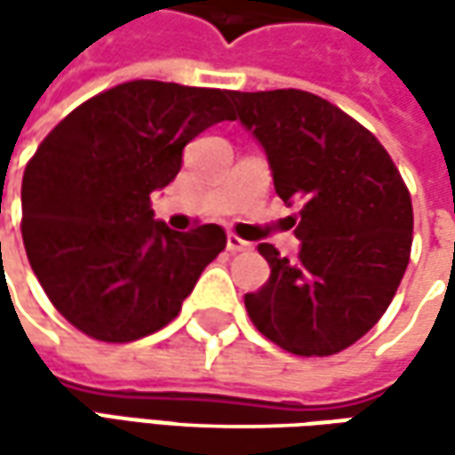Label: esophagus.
Listing matches in <instances>:
<instances>
[{
  "label": "esophagus",
  "mask_w": 455,
  "mask_h": 455,
  "mask_svg": "<svg viewBox=\"0 0 455 455\" xmlns=\"http://www.w3.org/2000/svg\"><path fill=\"white\" fill-rule=\"evenodd\" d=\"M251 248H253V245H251L248 240L233 235V233L228 235V251H230V253H245V251H251Z\"/></svg>",
  "instance_id": "esophagus-1"
}]
</instances>
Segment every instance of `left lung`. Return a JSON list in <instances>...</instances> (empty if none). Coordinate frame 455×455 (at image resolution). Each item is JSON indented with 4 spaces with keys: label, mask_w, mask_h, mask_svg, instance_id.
<instances>
[{
    "label": "left lung",
    "mask_w": 455,
    "mask_h": 455,
    "mask_svg": "<svg viewBox=\"0 0 455 455\" xmlns=\"http://www.w3.org/2000/svg\"><path fill=\"white\" fill-rule=\"evenodd\" d=\"M230 98L266 149L278 197L299 204V258L258 245L271 278L245 293L248 316L291 355H337L379 322L403 281L411 192L375 133L334 103L296 88Z\"/></svg>",
    "instance_id": "left-lung-1"
}]
</instances>
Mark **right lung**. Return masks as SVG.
<instances>
[{"mask_svg":"<svg viewBox=\"0 0 455 455\" xmlns=\"http://www.w3.org/2000/svg\"><path fill=\"white\" fill-rule=\"evenodd\" d=\"M230 91L132 80L80 103L44 136L22 177V240L52 306L98 341H133L172 322L225 230L174 233L151 192L184 147L230 114Z\"/></svg>","mask_w":455,"mask_h":455,"instance_id":"obj_1","label":"right lung"}]
</instances>
